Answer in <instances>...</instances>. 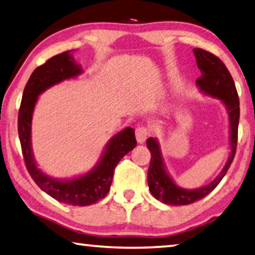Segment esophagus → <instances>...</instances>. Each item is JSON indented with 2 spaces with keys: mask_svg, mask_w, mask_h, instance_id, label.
<instances>
[{
  "mask_svg": "<svg viewBox=\"0 0 255 255\" xmlns=\"http://www.w3.org/2000/svg\"><path fill=\"white\" fill-rule=\"evenodd\" d=\"M136 133V139L138 144H143L146 140V138L148 136V129L145 127H138L135 130Z\"/></svg>",
  "mask_w": 255,
  "mask_h": 255,
  "instance_id": "34e87169",
  "label": "esophagus"
}]
</instances>
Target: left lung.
<instances>
[{
	"label": "left lung",
	"instance_id": "left-lung-1",
	"mask_svg": "<svg viewBox=\"0 0 255 255\" xmlns=\"http://www.w3.org/2000/svg\"><path fill=\"white\" fill-rule=\"evenodd\" d=\"M193 54L196 56L198 68L201 72V75L196 81L199 91L206 96L221 100L227 110L228 120H230L231 153L221 173L210 183L192 190L184 189L179 187L167 172L158 140L156 138L149 137L146 140V145L150 152V163L147 172L149 191L157 200L171 206L190 205L209 195L227 173L233 159H234L237 146L240 100L234 80L225 64L209 51L201 48H195Z\"/></svg>",
	"mask_w": 255,
	"mask_h": 255
}]
</instances>
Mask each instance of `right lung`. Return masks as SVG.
<instances>
[{
    "mask_svg": "<svg viewBox=\"0 0 255 255\" xmlns=\"http://www.w3.org/2000/svg\"><path fill=\"white\" fill-rule=\"evenodd\" d=\"M82 73L81 65L76 64L70 50L47 60L30 76L24 88L18 117L21 148L29 174L47 195L72 206H90L103 199L110 190L117 164L137 145L133 129L126 127L110 138L99 162L88 173L72 179H55L38 169L31 147L32 115L38 97L55 84L75 79Z\"/></svg>",
    "mask_w": 255,
    "mask_h": 255,
    "instance_id": "1",
    "label": "right lung"
}]
</instances>
